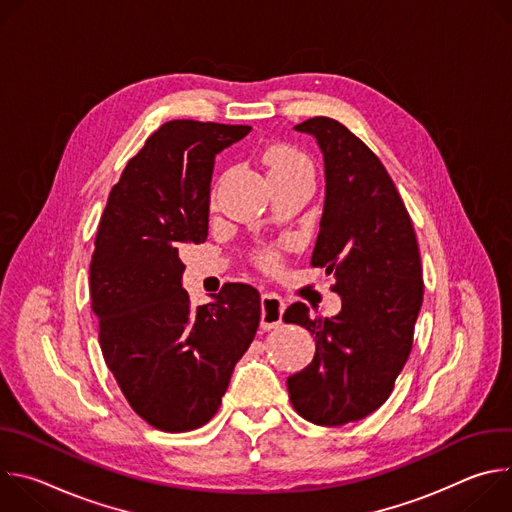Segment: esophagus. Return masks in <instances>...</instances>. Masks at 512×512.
Masks as SVG:
<instances>
[{
    "instance_id": "obj_1",
    "label": "esophagus",
    "mask_w": 512,
    "mask_h": 512,
    "mask_svg": "<svg viewBox=\"0 0 512 512\" xmlns=\"http://www.w3.org/2000/svg\"><path fill=\"white\" fill-rule=\"evenodd\" d=\"M285 310V302L275 294L261 296V328L271 330L281 324V316Z\"/></svg>"
}]
</instances>
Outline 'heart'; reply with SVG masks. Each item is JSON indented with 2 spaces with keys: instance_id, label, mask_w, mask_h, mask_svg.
I'll return each mask as SVG.
<instances>
[{
  "instance_id": "b5f03b06",
  "label": "heart",
  "mask_w": 512,
  "mask_h": 512,
  "mask_svg": "<svg viewBox=\"0 0 512 512\" xmlns=\"http://www.w3.org/2000/svg\"><path fill=\"white\" fill-rule=\"evenodd\" d=\"M265 166H267V176L269 180L273 178H291V176H304V178H314V168L310 164V160L294 150L289 145H273L265 152ZM265 265H273L275 257L273 255H265L263 257Z\"/></svg>"
}]
</instances>
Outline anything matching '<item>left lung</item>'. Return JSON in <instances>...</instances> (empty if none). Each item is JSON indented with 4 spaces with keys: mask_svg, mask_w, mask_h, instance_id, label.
I'll return each instance as SVG.
<instances>
[{
    "mask_svg": "<svg viewBox=\"0 0 512 512\" xmlns=\"http://www.w3.org/2000/svg\"><path fill=\"white\" fill-rule=\"evenodd\" d=\"M316 139L324 158V210L314 267L334 273L342 308L312 318L302 302L283 320L312 332L316 354L287 379L294 409L336 427L379 409L413 344L423 302L421 257L405 204L379 158L342 123L314 117L294 127Z\"/></svg>",
    "mask_w": 512,
    "mask_h": 512,
    "instance_id": "left-lung-1",
    "label": "left lung"
}]
</instances>
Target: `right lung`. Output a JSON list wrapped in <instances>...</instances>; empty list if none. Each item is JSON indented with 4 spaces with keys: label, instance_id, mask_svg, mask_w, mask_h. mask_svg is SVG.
Returning <instances> with one entry per match:
<instances>
[{
    "label": "right lung",
    "instance_id": "obj_1",
    "mask_svg": "<svg viewBox=\"0 0 512 512\" xmlns=\"http://www.w3.org/2000/svg\"><path fill=\"white\" fill-rule=\"evenodd\" d=\"M249 131L164 123L127 162L99 223L89 281L103 358L133 411L164 431L196 429L218 411L259 328V291L247 283L192 308L180 259L208 235L216 154Z\"/></svg>",
    "mask_w": 512,
    "mask_h": 512
}]
</instances>
